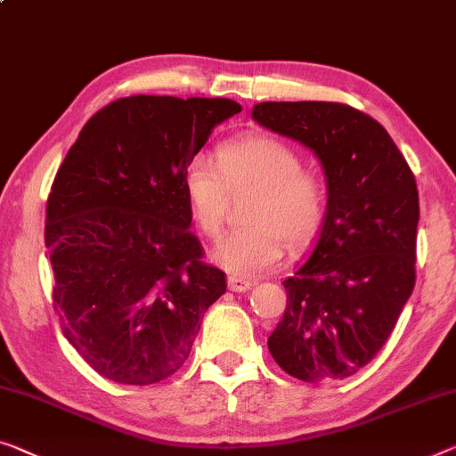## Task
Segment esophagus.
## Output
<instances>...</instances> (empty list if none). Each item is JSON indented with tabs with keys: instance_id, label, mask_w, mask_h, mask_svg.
I'll list each match as a JSON object with an SVG mask.
<instances>
[{
	"instance_id": "34e87169",
	"label": "esophagus",
	"mask_w": 456,
	"mask_h": 456,
	"mask_svg": "<svg viewBox=\"0 0 456 456\" xmlns=\"http://www.w3.org/2000/svg\"><path fill=\"white\" fill-rule=\"evenodd\" d=\"M227 284H229V289L233 290V293H246V290L254 287V282L246 281V278H240V276H229Z\"/></svg>"
}]
</instances>
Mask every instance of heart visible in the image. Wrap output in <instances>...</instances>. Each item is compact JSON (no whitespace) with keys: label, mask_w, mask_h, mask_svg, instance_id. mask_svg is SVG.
<instances>
[{"label":"heart","mask_w":456,"mask_h":456,"mask_svg":"<svg viewBox=\"0 0 456 456\" xmlns=\"http://www.w3.org/2000/svg\"><path fill=\"white\" fill-rule=\"evenodd\" d=\"M184 192L192 219L207 237L225 227L231 196L249 194L246 227L223 237L215 260L231 274L256 276L282 257V248L301 251L314 240L325 210L322 178L303 167L289 142L248 134L216 149V167L194 155L184 169Z\"/></svg>","instance_id":"b5f03b06"}]
</instances>
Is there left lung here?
<instances>
[{
  "instance_id": "1",
  "label": "left lung",
  "mask_w": 456,
  "mask_h": 456,
  "mask_svg": "<svg viewBox=\"0 0 456 456\" xmlns=\"http://www.w3.org/2000/svg\"><path fill=\"white\" fill-rule=\"evenodd\" d=\"M251 118L307 145L328 182L322 229L282 282L287 309L268 350L305 383L352 377L389 339L416 284V178L383 125L352 106L262 102Z\"/></svg>"
}]
</instances>
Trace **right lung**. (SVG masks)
<instances>
[{
  "label": "right lung",
  "mask_w": 456,
  "mask_h": 456,
  "mask_svg": "<svg viewBox=\"0 0 456 456\" xmlns=\"http://www.w3.org/2000/svg\"><path fill=\"white\" fill-rule=\"evenodd\" d=\"M241 106L131 96L81 128L46 200L45 246L63 334L102 377L153 385L182 369L225 272L202 262L188 161Z\"/></svg>",
  "instance_id": "1"
}]
</instances>
